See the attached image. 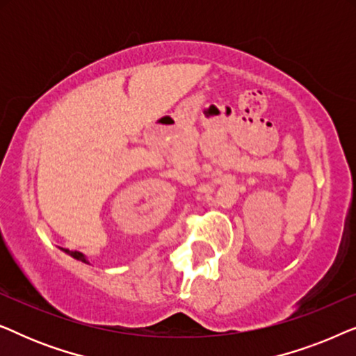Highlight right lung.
<instances>
[{
    "label": "right lung",
    "instance_id": "1",
    "mask_svg": "<svg viewBox=\"0 0 356 356\" xmlns=\"http://www.w3.org/2000/svg\"><path fill=\"white\" fill-rule=\"evenodd\" d=\"M61 250H63V248H61ZM63 251L67 252V254L74 257V259H77V261H82V262H86V264H89V261L86 259V256L82 254V252H79V251H70V250H63Z\"/></svg>",
    "mask_w": 356,
    "mask_h": 356
}]
</instances>
